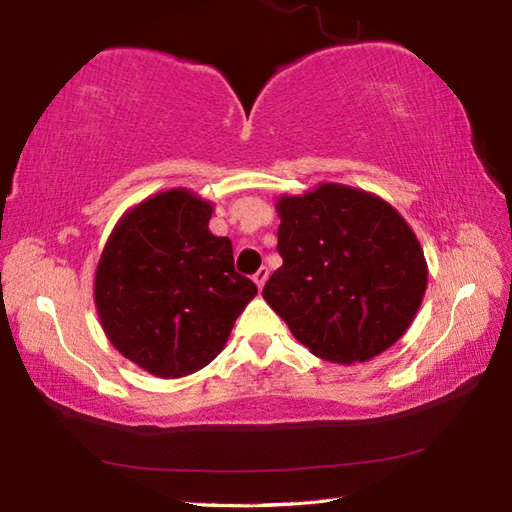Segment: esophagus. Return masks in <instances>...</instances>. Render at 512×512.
Wrapping results in <instances>:
<instances>
[{"instance_id":"34e87169","label":"esophagus","mask_w":512,"mask_h":512,"mask_svg":"<svg viewBox=\"0 0 512 512\" xmlns=\"http://www.w3.org/2000/svg\"><path fill=\"white\" fill-rule=\"evenodd\" d=\"M267 276H269V272H267V267H260L258 269V272L254 274V283L260 287V289H263V285L267 283Z\"/></svg>"}]
</instances>
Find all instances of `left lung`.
<instances>
[{
	"label": "left lung",
	"instance_id": "8db88e82",
	"mask_svg": "<svg viewBox=\"0 0 512 512\" xmlns=\"http://www.w3.org/2000/svg\"><path fill=\"white\" fill-rule=\"evenodd\" d=\"M278 254L263 296L298 343L334 363L370 361L419 312L428 265L417 236L383 198L323 182L276 202Z\"/></svg>",
	"mask_w": 512,
	"mask_h": 512
}]
</instances>
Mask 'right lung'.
I'll use <instances>...</instances> for the list:
<instances>
[{
    "label": "right lung",
    "instance_id": "obj_1",
    "mask_svg": "<svg viewBox=\"0 0 512 512\" xmlns=\"http://www.w3.org/2000/svg\"><path fill=\"white\" fill-rule=\"evenodd\" d=\"M214 205L169 189L129 209L95 272V307L115 350L160 379L205 368L256 296L234 249L209 231Z\"/></svg>",
    "mask_w": 512,
    "mask_h": 512
}]
</instances>
